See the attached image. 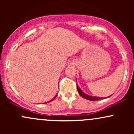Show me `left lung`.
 I'll use <instances>...</instances> for the list:
<instances>
[{"label":"left lung","mask_w":134,"mask_h":134,"mask_svg":"<svg viewBox=\"0 0 134 134\" xmlns=\"http://www.w3.org/2000/svg\"><path fill=\"white\" fill-rule=\"evenodd\" d=\"M76 81H77V80H76ZM77 91H78V93H79L80 96H82V98H85V99H87V100L98 101V100H100V99H104V98H100V97H96V96H90V95H88V94H86L84 93V92H83L81 90V89H80V87H79V86H78L77 84ZM111 96L107 97V98H110V97Z\"/></svg>","instance_id":"left-lung-1"}]
</instances>
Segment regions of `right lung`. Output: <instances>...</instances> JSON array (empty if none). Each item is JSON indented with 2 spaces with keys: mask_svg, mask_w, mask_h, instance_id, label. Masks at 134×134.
<instances>
[{
  "mask_svg": "<svg viewBox=\"0 0 134 134\" xmlns=\"http://www.w3.org/2000/svg\"><path fill=\"white\" fill-rule=\"evenodd\" d=\"M57 95H58V94H56V95H55V97H54V98H53V99H51V100H50V101H48V102H47V103H44H44H49V102H51V101H53V100H54V99H55V98H56V97H57Z\"/></svg>",
  "mask_w": 134,
  "mask_h": 134,
  "instance_id": "1",
  "label": "right lung"
}]
</instances>
